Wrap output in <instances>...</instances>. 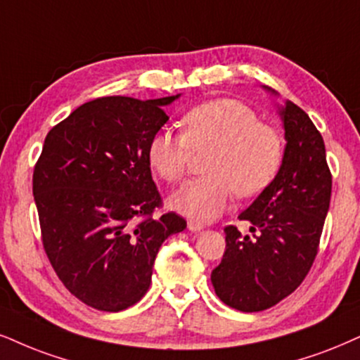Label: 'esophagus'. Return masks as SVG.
I'll use <instances>...</instances> for the list:
<instances>
[{
  "label": "esophagus",
  "instance_id": "obj_1",
  "mask_svg": "<svg viewBox=\"0 0 360 360\" xmlns=\"http://www.w3.org/2000/svg\"><path fill=\"white\" fill-rule=\"evenodd\" d=\"M187 227H188L190 232L197 233V232H202V230H203V224H202V221H198V220H188Z\"/></svg>",
  "mask_w": 360,
  "mask_h": 360
}]
</instances>
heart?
Listing matches in <instances>:
<instances>
[{
	"instance_id": "b5f03b06",
	"label": "heart",
	"mask_w": 360,
	"mask_h": 360,
	"mask_svg": "<svg viewBox=\"0 0 360 360\" xmlns=\"http://www.w3.org/2000/svg\"><path fill=\"white\" fill-rule=\"evenodd\" d=\"M181 122L184 133L162 128L146 152L153 170L175 184L187 172L193 152L210 150L203 163L208 175L187 181L172 195L170 205L179 214L214 220L227 210L233 192L243 198L254 197L277 175L283 157L281 135L242 101H205Z\"/></svg>"
}]
</instances>
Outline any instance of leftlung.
Wrapping results in <instances>:
<instances>
[{
  "instance_id": "8db88e82",
  "label": "left lung",
  "mask_w": 360,
  "mask_h": 360,
  "mask_svg": "<svg viewBox=\"0 0 360 360\" xmlns=\"http://www.w3.org/2000/svg\"><path fill=\"white\" fill-rule=\"evenodd\" d=\"M278 113L287 140L282 165L238 215L252 224V237L233 225L224 229L225 254L210 277L221 302L240 312L274 307L302 283L329 212L332 175L322 135L292 101Z\"/></svg>"
}]
</instances>
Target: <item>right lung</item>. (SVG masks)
Wrapping results in <instances>:
<instances>
[{"label": "right lung", "instance_id": "obj_1", "mask_svg": "<svg viewBox=\"0 0 360 360\" xmlns=\"http://www.w3.org/2000/svg\"><path fill=\"white\" fill-rule=\"evenodd\" d=\"M175 96H101L48 131L33 172L41 240L51 267L77 299L103 312L146 294L165 238L187 221L162 207L148 143Z\"/></svg>", "mask_w": 360, "mask_h": 360}]
</instances>
